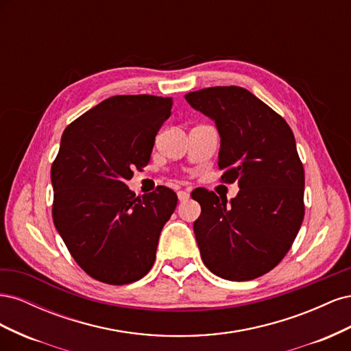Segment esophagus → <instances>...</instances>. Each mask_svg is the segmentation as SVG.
<instances>
[{"mask_svg":"<svg viewBox=\"0 0 351 351\" xmlns=\"http://www.w3.org/2000/svg\"><path fill=\"white\" fill-rule=\"evenodd\" d=\"M177 196H178L180 202H186L189 199V192H186V190H180V192L177 193Z\"/></svg>","mask_w":351,"mask_h":351,"instance_id":"esophagus-1","label":"esophagus"}]
</instances>
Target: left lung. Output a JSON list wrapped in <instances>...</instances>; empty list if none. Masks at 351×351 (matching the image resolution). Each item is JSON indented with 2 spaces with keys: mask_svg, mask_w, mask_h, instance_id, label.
Instances as JSON below:
<instances>
[{
  "mask_svg": "<svg viewBox=\"0 0 351 351\" xmlns=\"http://www.w3.org/2000/svg\"><path fill=\"white\" fill-rule=\"evenodd\" d=\"M184 98L215 121L221 182L240 187L230 204L206 189L193 190L202 208L193 224L202 261L224 280H254L282 261L303 222L304 169L294 134L244 88H206Z\"/></svg>",
  "mask_w": 351,
  "mask_h": 351,
  "instance_id": "8db88e82",
  "label": "left lung"
}]
</instances>
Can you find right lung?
Instances as JSON below:
<instances>
[{
    "label": "right lung",
    "instance_id": "1",
    "mask_svg": "<svg viewBox=\"0 0 351 351\" xmlns=\"http://www.w3.org/2000/svg\"><path fill=\"white\" fill-rule=\"evenodd\" d=\"M173 99L117 95L66 127L51 167L52 219L79 267L111 285L151 271L159 234L177 206L165 186L136 196L125 186L147 165Z\"/></svg>",
    "mask_w": 351,
    "mask_h": 351
}]
</instances>
